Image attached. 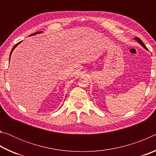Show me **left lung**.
Returning <instances> with one entry per match:
<instances>
[{
  "instance_id": "left-lung-1",
  "label": "left lung",
  "mask_w": 156,
  "mask_h": 156,
  "mask_svg": "<svg viewBox=\"0 0 156 156\" xmlns=\"http://www.w3.org/2000/svg\"><path fill=\"white\" fill-rule=\"evenodd\" d=\"M135 40H136L137 41H138V43H139L140 44H141V45H142V47H144V48L145 49H147V50H148V49L147 48V47L144 45V43H142V41H141V40H140V39L139 38H138V37H136V38H135Z\"/></svg>"
}]
</instances>
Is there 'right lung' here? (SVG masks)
<instances>
[{
    "label": "right lung",
    "mask_w": 156,
    "mask_h": 156,
    "mask_svg": "<svg viewBox=\"0 0 156 156\" xmlns=\"http://www.w3.org/2000/svg\"><path fill=\"white\" fill-rule=\"evenodd\" d=\"M41 33H42V31H38V32H36V33H34V34H31V35H30V36H31L36 35V34H41ZM21 42H22V41H20V42H19V43H18L17 44H16L15 45H14V47H13L12 49V51H11V53H10V56H11V54H12V51H13V50H14V49L16 48V46L18 45V44H20V43H21ZM9 60H10V57H9Z\"/></svg>",
    "instance_id": "add662e5"
}]
</instances>
